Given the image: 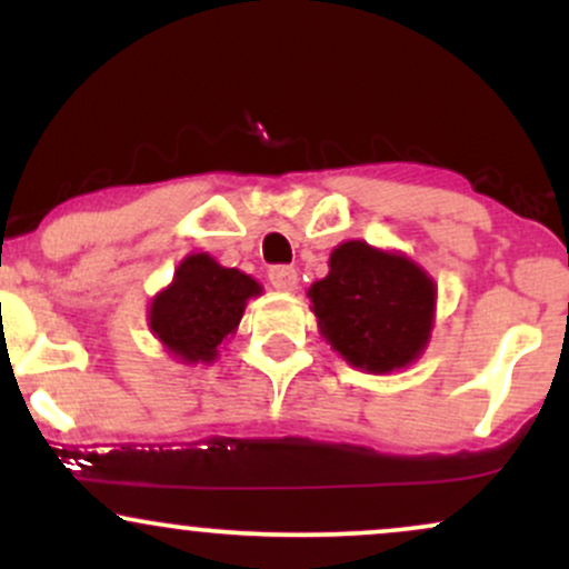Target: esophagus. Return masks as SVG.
<instances>
[{"label":"esophagus","mask_w":569,"mask_h":569,"mask_svg":"<svg viewBox=\"0 0 569 569\" xmlns=\"http://www.w3.org/2000/svg\"><path fill=\"white\" fill-rule=\"evenodd\" d=\"M267 278H270L272 289L278 291H293L297 289V270L289 264H276L267 270Z\"/></svg>","instance_id":"34e87169"}]
</instances>
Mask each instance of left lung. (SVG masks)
Here are the masks:
<instances>
[{
	"instance_id": "1",
	"label": "left lung",
	"mask_w": 569,
	"mask_h": 569,
	"mask_svg": "<svg viewBox=\"0 0 569 569\" xmlns=\"http://www.w3.org/2000/svg\"><path fill=\"white\" fill-rule=\"evenodd\" d=\"M329 267V276L307 293L331 348L367 371H393L415 361L430 337L433 280L407 257L361 240L335 248Z\"/></svg>"
}]
</instances>
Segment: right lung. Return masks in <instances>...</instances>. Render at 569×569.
Returning <instances> with one entry per match:
<instances>
[{
    "instance_id": "obj_1",
    "label": "right lung",
    "mask_w": 569,
    "mask_h": 569,
    "mask_svg": "<svg viewBox=\"0 0 569 569\" xmlns=\"http://www.w3.org/2000/svg\"><path fill=\"white\" fill-rule=\"evenodd\" d=\"M253 293H259L257 280L217 264L208 253H192L179 264L173 283L154 297L149 326L181 361H213Z\"/></svg>"
}]
</instances>
